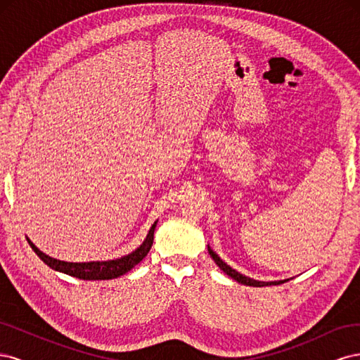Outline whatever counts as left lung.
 I'll use <instances>...</instances> for the list:
<instances>
[{
    "label": "left lung",
    "instance_id": "1",
    "mask_svg": "<svg viewBox=\"0 0 360 360\" xmlns=\"http://www.w3.org/2000/svg\"><path fill=\"white\" fill-rule=\"evenodd\" d=\"M209 254H210V257L214 259V263H216L217 266H219L221 270H224L228 276H231L234 281L240 282V284H243V285H249V287H267V285H279V284H284V282L288 281V279H284V281H271V282L255 281V279H252V278H248V276H245V275H242V274H238L237 270L231 269L226 263H224V261H222L219 257H217V254L213 252V250L210 249V246H209Z\"/></svg>",
    "mask_w": 360,
    "mask_h": 360
}]
</instances>
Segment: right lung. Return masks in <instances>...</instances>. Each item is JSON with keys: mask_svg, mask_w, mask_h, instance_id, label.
Here are the masks:
<instances>
[{"mask_svg": "<svg viewBox=\"0 0 360 360\" xmlns=\"http://www.w3.org/2000/svg\"><path fill=\"white\" fill-rule=\"evenodd\" d=\"M155 222L151 225L150 231L146 237V240L143 242L138 249H135L132 254H129L126 257L117 258V259H110V261H90V263H68V261H61L56 259L46 254H43L41 250L32 243L28 238V243L32 248V250L40 257L43 263L48 264L51 269L61 271V274H66L69 276L84 279V281H105V279H114L127 274L129 270H132L139 261H143L148 250L151 249V245H153V237H155Z\"/></svg>", "mask_w": 360, "mask_h": 360, "instance_id": "right-lung-1", "label": "right lung"}]
</instances>
